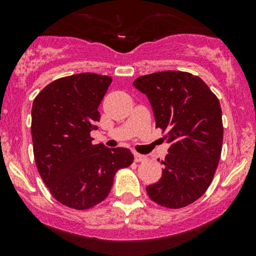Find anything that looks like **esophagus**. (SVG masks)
<instances>
[{
    "instance_id": "obj_1",
    "label": "esophagus",
    "mask_w": 256,
    "mask_h": 256,
    "mask_svg": "<svg viewBox=\"0 0 256 256\" xmlns=\"http://www.w3.org/2000/svg\"><path fill=\"white\" fill-rule=\"evenodd\" d=\"M134 157H135V161L136 162H142V161H144V160L147 158V157L144 156V154H134Z\"/></svg>"
}]
</instances>
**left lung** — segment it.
Wrapping results in <instances>:
<instances>
[{"label": "left lung", "instance_id": "obj_1", "mask_svg": "<svg viewBox=\"0 0 256 256\" xmlns=\"http://www.w3.org/2000/svg\"><path fill=\"white\" fill-rule=\"evenodd\" d=\"M134 86L151 104L156 128L170 144L162 177L146 187L162 207L182 208L204 194L220 160L223 122L219 100L208 85L186 72H158L138 78Z\"/></svg>", "mask_w": 256, "mask_h": 256}]
</instances>
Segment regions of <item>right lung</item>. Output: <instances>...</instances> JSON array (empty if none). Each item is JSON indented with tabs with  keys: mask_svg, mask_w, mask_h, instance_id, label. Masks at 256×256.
<instances>
[{
	"mask_svg": "<svg viewBox=\"0 0 256 256\" xmlns=\"http://www.w3.org/2000/svg\"><path fill=\"white\" fill-rule=\"evenodd\" d=\"M112 79L82 73L54 80L33 102L32 140L36 164L52 196L74 209L96 206L109 194L114 176L128 167V148L92 144L99 105Z\"/></svg>",
	"mask_w": 256,
	"mask_h": 256,
	"instance_id": "1",
	"label": "right lung"
}]
</instances>
